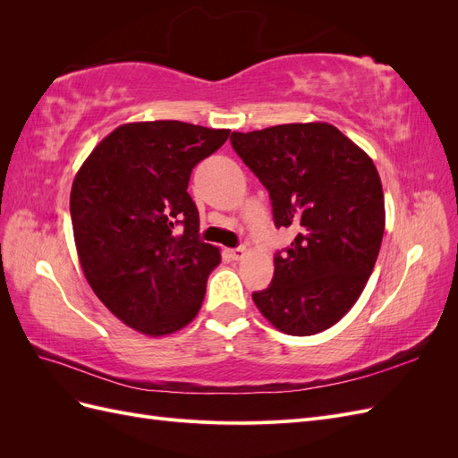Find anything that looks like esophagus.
I'll return each instance as SVG.
<instances>
[{"label":"esophagus","instance_id":"34e87169","mask_svg":"<svg viewBox=\"0 0 458 458\" xmlns=\"http://www.w3.org/2000/svg\"><path fill=\"white\" fill-rule=\"evenodd\" d=\"M246 256V248L244 246H239V248H233V250H229V258L231 259H234V261H239V259H242Z\"/></svg>","mask_w":458,"mask_h":458}]
</instances>
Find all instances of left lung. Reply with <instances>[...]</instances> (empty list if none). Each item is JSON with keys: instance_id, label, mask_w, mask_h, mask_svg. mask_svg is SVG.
<instances>
[{"instance_id": "1", "label": "left lung", "mask_w": 458, "mask_h": 458, "mask_svg": "<svg viewBox=\"0 0 458 458\" xmlns=\"http://www.w3.org/2000/svg\"><path fill=\"white\" fill-rule=\"evenodd\" d=\"M231 145L267 189L275 227L296 231L254 303L284 335L330 328L361 296L380 252L386 212L377 165L325 122L233 131Z\"/></svg>"}]
</instances>
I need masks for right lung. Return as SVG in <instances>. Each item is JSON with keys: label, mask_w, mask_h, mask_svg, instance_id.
Returning <instances> with one entry per match:
<instances>
[{"label": "right lung", "mask_w": 458, "mask_h": 458, "mask_svg": "<svg viewBox=\"0 0 458 458\" xmlns=\"http://www.w3.org/2000/svg\"><path fill=\"white\" fill-rule=\"evenodd\" d=\"M229 130L177 120L123 123L93 148L71 191L80 266L122 323L164 336L197 317L221 261L199 237L187 192L195 165Z\"/></svg>", "instance_id": "add662e5"}]
</instances>
